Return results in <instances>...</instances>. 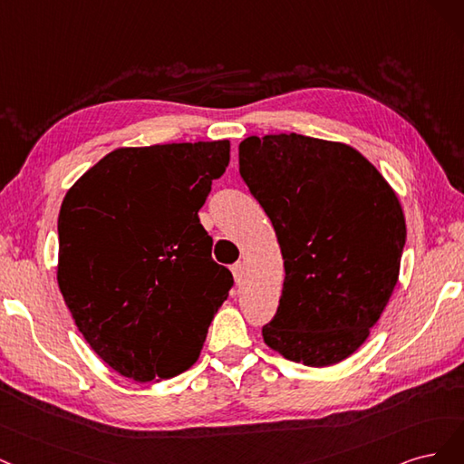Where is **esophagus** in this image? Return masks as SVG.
<instances>
[{"label": "esophagus", "mask_w": 464, "mask_h": 464, "mask_svg": "<svg viewBox=\"0 0 464 464\" xmlns=\"http://www.w3.org/2000/svg\"><path fill=\"white\" fill-rule=\"evenodd\" d=\"M231 272H233V277H235V283H237V285H241L243 279H245V264H243V262H237V264H233Z\"/></svg>", "instance_id": "1"}]
</instances>
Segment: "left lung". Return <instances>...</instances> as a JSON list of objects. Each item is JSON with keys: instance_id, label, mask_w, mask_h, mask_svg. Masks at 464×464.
<instances>
[{"instance_id": "left-lung-1", "label": "left lung", "mask_w": 464, "mask_h": 464, "mask_svg": "<svg viewBox=\"0 0 464 464\" xmlns=\"http://www.w3.org/2000/svg\"><path fill=\"white\" fill-rule=\"evenodd\" d=\"M238 171L285 266L266 345L304 366L345 361L397 285L407 226L395 190L353 146L296 132L245 139Z\"/></svg>"}]
</instances>
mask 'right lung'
<instances>
[{"instance_id":"obj_1","label":"right lung","mask_w":464,"mask_h":464,"mask_svg":"<svg viewBox=\"0 0 464 464\" xmlns=\"http://www.w3.org/2000/svg\"><path fill=\"white\" fill-rule=\"evenodd\" d=\"M229 148H117L65 194L59 291L88 345L125 378L160 382L188 370L233 287L198 219Z\"/></svg>"}]
</instances>
